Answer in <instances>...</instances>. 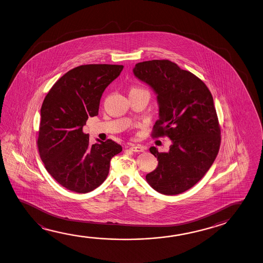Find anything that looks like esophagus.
I'll use <instances>...</instances> for the list:
<instances>
[{"mask_svg":"<svg viewBox=\"0 0 263 263\" xmlns=\"http://www.w3.org/2000/svg\"><path fill=\"white\" fill-rule=\"evenodd\" d=\"M129 148L132 151L137 152V153H141V152L144 151V148H143L142 145H134V144H132V145H129Z\"/></svg>","mask_w":263,"mask_h":263,"instance_id":"1","label":"esophagus"}]
</instances>
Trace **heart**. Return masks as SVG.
<instances>
[{
    "label": "heart",
    "instance_id": "1",
    "mask_svg": "<svg viewBox=\"0 0 263 263\" xmlns=\"http://www.w3.org/2000/svg\"><path fill=\"white\" fill-rule=\"evenodd\" d=\"M135 91H144L143 89H140V88H133V89L130 90V92H135ZM129 92V93H130Z\"/></svg>",
    "mask_w": 263,
    "mask_h": 263
}]
</instances>
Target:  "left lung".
<instances>
[{"instance_id":"1","label":"left lung","mask_w":263,"mask_h":263,"mask_svg":"<svg viewBox=\"0 0 263 263\" xmlns=\"http://www.w3.org/2000/svg\"><path fill=\"white\" fill-rule=\"evenodd\" d=\"M133 71L156 95L158 120L153 135L171 140L166 153L150 147L158 165L147 174V182L165 195L186 192L204 176L218 154L221 134L213 96L197 76L168 60L139 63Z\"/></svg>"}]
</instances>
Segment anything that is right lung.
<instances>
[{
  "instance_id": "1",
  "label": "right lung",
  "mask_w": 263,
  "mask_h": 263,
  "mask_svg": "<svg viewBox=\"0 0 263 263\" xmlns=\"http://www.w3.org/2000/svg\"><path fill=\"white\" fill-rule=\"evenodd\" d=\"M122 65L87 64L67 71L46 96L40 109L37 147L51 177L71 192L86 193L107 178L112 157L122 147L112 140L89 143L83 128L98 116L102 93Z\"/></svg>"
}]
</instances>
